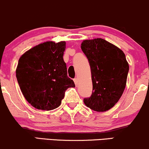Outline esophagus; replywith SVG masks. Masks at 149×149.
I'll return each instance as SVG.
<instances>
[{
  "label": "esophagus",
  "mask_w": 149,
  "mask_h": 149,
  "mask_svg": "<svg viewBox=\"0 0 149 149\" xmlns=\"http://www.w3.org/2000/svg\"><path fill=\"white\" fill-rule=\"evenodd\" d=\"M74 82L75 84V85H77V83H78V79L77 78H74Z\"/></svg>",
  "instance_id": "obj_1"
}]
</instances>
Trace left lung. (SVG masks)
<instances>
[{
    "label": "left lung",
    "mask_w": 149,
    "mask_h": 149,
    "mask_svg": "<svg viewBox=\"0 0 149 149\" xmlns=\"http://www.w3.org/2000/svg\"><path fill=\"white\" fill-rule=\"evenodd\" d=\"M81 48L90 64L93 91L84 102L94 111H107L119 100L126 86L129 65L125 54L102 38L84 40Z\"/></svg>",
    "instance_id": "obj_1"
}]
</instances>
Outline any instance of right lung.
<instances>
[{
    "instance_id": "obj_1",
    "label": "right lung",
    "mask_w": 149,
    "mask_h": 149,
    "mask_svg": "<svg viewBox=\"0 0 149 149\" xmlns=\"http://www.w3.org/2000/svg\"><path fill=\"white\" fill-rule=\"evenodd\" d=\"M65 42L49 41L33 47L19 58L16 77L26 100L38 109L58 107L68 88L75 87L63 61Z\"/></svg>"
}]
</instances>
